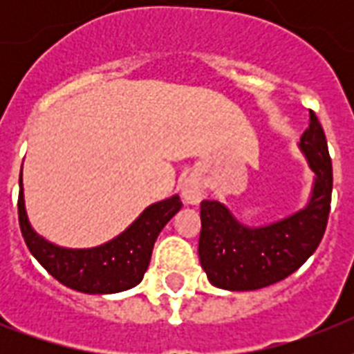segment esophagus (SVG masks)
Wrapping results in <instances>:
<instances>
[{
	"label": "esophagus",
	"instance_id": "34e87169",
	"mask_svg": "<svg viewBox=\"0 0 354 354\" xmlns=\"http://www.w3.org/2000/svg\"><path fill=\"white\" fill-rule=\"evenodd\" d=\"M204 194L205 187L200 174H194L193 172V174H189V176L182 182V196L183 200H185V204H200V200L204 198Z\"/></svg>",
	"mask_w": 354,
	"mask_h": 354
}]
</instances>
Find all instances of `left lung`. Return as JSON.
Masks as SVG:
<instances>
[{
    "instance_id": "8db88e82",
    "label": "left lung",
    "mask_w": 354,
    "mask_h": 354,
    "mask_svg": "<svg viewBox=\"0 0 354 354\" xmlns=\"http://www.w3.org/2000/svg\"><path fill=\"white\" fill-rule=\"evenodd\" d=\"M297 147L314 180L307 204L296 213L263 226H248L218 200L200 204V264L216 288L244 292L274 285L294 274L322 242L330 209L333 165L314 112Z\"/></svg>"
}]
</instances>
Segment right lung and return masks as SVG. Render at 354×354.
<instances>
[{
    "mask_svg": "<svg viewBox=\"0 0 354 354\" xmlns=\"http://www.w3.org/2000/svg\"><path fill=\"white\" fill-rule=\"evenodd\" d=\"M180 209L182 200L172 194L150 204L124 232L101 246L64 248L30 226L19 176L18 216L25 244L55 279L84 294H118L139 285L149 268L156 239Z\"/></svg>",
    "mask_w": 354,
    "mask_h": 354,
    "instance_id": "1",
    "label": "right lung"
}]
</instances>
